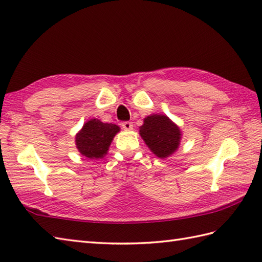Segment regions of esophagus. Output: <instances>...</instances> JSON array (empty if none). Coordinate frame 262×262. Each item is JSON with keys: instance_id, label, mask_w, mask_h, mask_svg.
<instances>
[{"instance_id": "obj_1", "label": "esophagus", "mask_w": 262, "mask_h": 262, "mask_svg": "<svg viewBox=\"0 0 262 262\" xmlns=\"http://www.w3.org/2000/svg\"><path fill=\"white\" fill-rule=\"evenodd\" d=\"M121 127L124 128L125 130H130V129H133V124L130 121H122Z\"/></svg>"}]
</instances>
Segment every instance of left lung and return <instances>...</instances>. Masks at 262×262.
I'll list each match as a JSON object with an SVG mask.
<instances>
[{
  "mask_svg": "<svg viewBox=\"0 0 262 262\" xmlns=\"http://www.w3.org/2000/svg\"><path fill=\"white\" fill-rule=\"evenodd\" d=\"M140 134L158 158L173 153L180 143V129L164 115H152L144 119Z\"/></svg>",
  "mask_w": 262,
  "mask_h": 262,
  "instance_id": "left-lung-1",
  "label": "left lung"
}]
</instances>
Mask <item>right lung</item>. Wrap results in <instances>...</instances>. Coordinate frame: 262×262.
I'll list each match as a JSON object with an SVG mask.
<instances>
[{
  "instance_id": "obj_1",
  "label": "right lung",
  "mask_w": 262,
  "mask_h": 262,
  "mask_svg": "<svg viewBox=\"0 0 262 262\" xmlns=\"http://www.w3.org/2000/svg\"><path fill=\"white\" fill-rule=\"evenodd\" d=\"M118 132L119 127L115 124H104L98 119H91L85 122L76 135V147L89 159L103 158Z\"/></svg>"
}]
</instances>
